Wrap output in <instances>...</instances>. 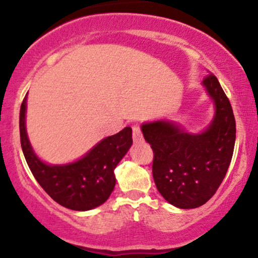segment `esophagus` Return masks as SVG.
Segmentation results:
<instances>
[{
  "mask_svg": "<svg viewBox=\"0 0 258 258\" xmlns=\"http://www.w3.org/2000/svg\"><path fill=\"white\" fill-rule=\"evenodd\" d=\"M132 137L135 142H141L143 139V135H142L141 127H139L138 123H135L132 126Z\"/></svg>",
  "mask_w": 258,
  "mask_h": 258,
  "instance_id": "1",
  "label": "esophagus"
}]
</instances>
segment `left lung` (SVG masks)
<instances>
[{
    "label": "left lung",
    "mask_w": 258,
    "mask_h": 258,
    "mask_svg": "<svg viewBox=\"0 0 258 258\" xmlns=\"http://www.w3.org/2000/svg\"><path fill=\"white\" fill-rule=\"evenodd\" d=\"M203 85L216 106L214 120L203 133H188L168 121L142 126L154 153L156 188L179 209H195L214 197L226 177L235 144V119L223 88L214 74H209Z\"/></svg>",
    "instance_id": "obj_1"
}]
</instances>
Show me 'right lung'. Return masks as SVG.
<instances>
[{
  "label": "right lung",
  "mask_w": 258,
  "mask_h": 258,
  "mask_svg": "<svg viewBox=\"0 0 258 258\" xmlns=\"http://www.w3.org/2000/svg\"><path fill=\"white\" fill-rule=\"evenodd\" d=\"M26 96L19 114L20 144L38 184L55 203L75 211H87L105 203L116 183L115 167L132 144L131 127H125L116 135L100 141L84 158L73 164L51 166L37 158L28 139Z\"/></svg>",
  "instance_id": "1"
}]
</instances>
